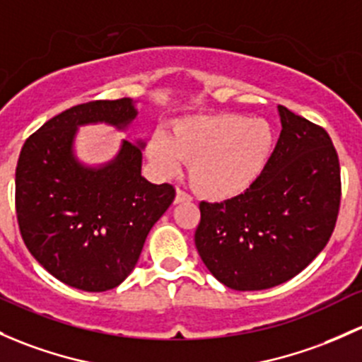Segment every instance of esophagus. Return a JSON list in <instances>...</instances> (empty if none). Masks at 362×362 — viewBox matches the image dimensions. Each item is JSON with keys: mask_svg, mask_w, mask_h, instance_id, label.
Wrapping results in <instances>:
<instances>
[{"mask_svg": "<svg viewBox=\"0 0 362 362\" xmlns=\"http://www.w3.org/2000/svg\"><path fill=\"white\" fill-rule=\"evenodd\" d=\"M189 201H192V197L185 191H182V189H177V194H175V203L180 204V203H189Z\"/></svg>", "mask_w": 362, "mask_h": 362, "instance_id": "obj_1", "label": "esophagus"}]
</instances>
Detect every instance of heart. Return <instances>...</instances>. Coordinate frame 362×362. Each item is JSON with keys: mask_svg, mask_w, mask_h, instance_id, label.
I'll use <instances>...</instances> for the list:
<instances>
[{"mask_svg": "<svg viewBox=\"0 0 362 362\" xmlns=\"http://www.w3.org/2000/svg\"><path fill=\"white\" fill-rule=\"evenodd\" d=\"M274 130L260 117L239 114H197L177 119L168 135L154 133L147 158L161 175L189 163V178L201 196L223 201L248 191L271 159Z\"/></svg>", "mask_w": 362, "mask_h": 362, "instance_id": "heart-1", "label": "heart"}]
</instances>
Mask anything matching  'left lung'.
Returning a JSON list of instances; mask_svg holds the SVG:
<instances>
[{"label":"left lung","mask_w":362,"mask_h":362,"mask_svg":"<svg viewBox=\"0 0 362 362\" xmlns=\"http://www.w3.org/2000/svg\"><path fill=\"white\" fill-rule=\"evenodd\" d=\"M277 111L283 130L258 180L222 203L199 204L197 253L230 290H267L302 272L328 245L340 210L329 135L283 105Z\"/></svg>","instance_id":"8db88e82"}]
</instances>
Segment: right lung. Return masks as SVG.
<instances>
[{
	"instance_id": "obj_1",
	"label": "right lung",
	"mask_w": 362,
	"mask_h": 362,
	"mask_svg": "<svg viewBox=\"0 0 362 362\" xmlns=\"http://www.w3.org/2000/svg\"><path fill=\"white\" fill-rule=\"evenodd\" d=\"M132 98L93 100L57 114L25 140L15 171L22 239L59 281L83 291L119 286L139 262L147 234L175 199L170 184L142 177L144 142L123 140L112 161L91 168L74 156L78 127L135 119Z\"/></svg>"
}]
</instances>
